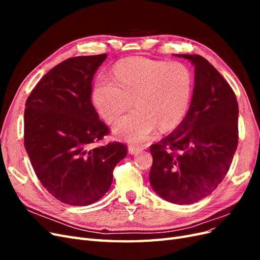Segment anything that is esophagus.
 <instances>
[{"label": "esophagus", "instance_id": "obj_1", "mask_svg": "<svg viewBox=\"0 0 260 260\" xmlns=\"http://www.w3.org/2000/svg\"><path fill=\"white\" fill-rule=\"evenodd\" d=\"M142 147H139V146H135V145H129L128 147V151L130 154H138L141 151H142Z\"/></svg>", "mask_w": 260, "mask_h": 260}]
</instances>
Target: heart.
I'll use <instances>...</instances> for the list:
<instances>
[{"label":"heart","instance_id":"obj_1","mask_svg":"<svg viewBox=\"0 0 260 260\" xmlns=\"http://www.w3.org/2000/svg\"><path fill=\"white\" fill-rule=\"evenodd\" d=\"M115 81L100 78L94 84V105L107 122H114V135L129 143L141 144L157 129L170 131L183 121L191 106L194 76L182 62L131 57L114 67Z\"/></svg>","mask_w":260,"mask_h":260}]
</instances>
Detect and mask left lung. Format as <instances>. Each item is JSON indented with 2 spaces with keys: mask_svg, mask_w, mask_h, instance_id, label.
Segmentation results:
<instances>
[{
  "mask_svg": "<svg viewBox=\"0 0 260 260\" xmlns=\"http://www.w3.org/2000/svg\"><path fill=\"white\" fill-rule=\"evenodd\" d=\"M195 67L190 109L169 136L151 145L149 183L167 202L206 198L229 171L239 142V105L224 78L201 55L176 54Z\"/></svg>",
  "mask_w": 260,
  "mask_h": 260,
  "instance_id": "8db88e82",
  "label": "left lung"
}]
</instances>
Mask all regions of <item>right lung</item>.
<instances>
[{
  "label": "right lung",
  "instance_id": "add662e5",
  "mask_svg": "<svg viewBox=\"0 0 260 260\" xmlns=\"http://www.w3.org/2000/svg\"><path fill=\"white\" fill-rule=\"evenodd\" d=\"M107 54L68 58L45 74L25 108L23 141L38 179L55 199L86 206L103 198L128 148L119 142L92 147L109 133L100 120L92 81Z\"/></svg>",
  "mask_w": 260,
  "mask_h": 260
}]
</instances>
